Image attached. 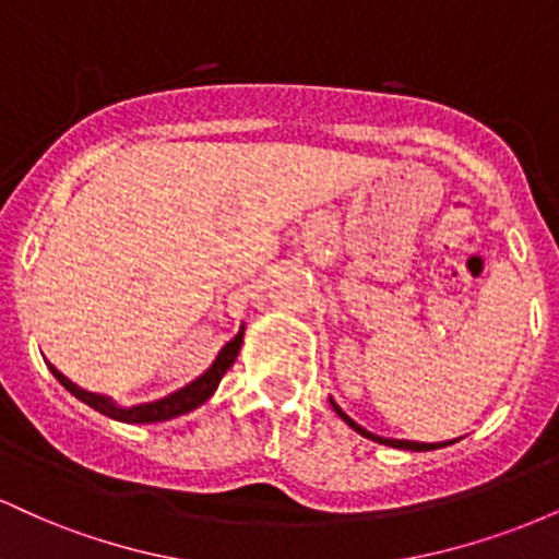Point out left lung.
<instances>
[{
	"label": "left lung",
	"mask_w": 559,
	"mask_h": 559,
	"mask_svg": "<svg viewBox=\"0 0 559 559\" xmlns=\"http://www.w3.org/2000/svg\"><path fill=\"white\" fill-rule=\"evenodd\" d=\"M333 404V409H336L338 413V418H342L346 426H352L355 428L357 433H362L365 439H373V441H378V444H389V447H396V449H413V452H428V449H436V447H447V444H452V441H444V444H420V441H404V439H381V436H376V433H370V431H365V428H360L357 426L355 420L349 418V415L346 413H342V407H338L336 402H331Z\"/></svg>",
	"instance_id": "left-lung-1"
}]
</instances>
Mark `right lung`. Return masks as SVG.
I'll use <instances>...</instances> for the list:
<instances>
[{
	"label": "right lung",
	"instance_id": "obj_1",
	"mask_svg": "<svg viewBox=\"0 0 559 559\" xmlns=\"http://www.w3.org/2000/svg\"><path fill=\"white\" fill-rule=\"evenodd\" d=\"M239 349H241V331L236 333V336L230 338L226 346H223L221 355H217V360L213 362V368H210L207 373L199 376L197 381H191L189 386L178 389L176 394L165 396V400L136 404V407H128V409L115 407V404L107 400V396L92 394V391L79 389L73 381H68V378L62 376L60 370L52 368V365H49V368H52L55 378L70 391V394H75L81 402H86L88 407H94L96 413L107 415V418L123 420V423H159V420H170V418H176V415L189 413V409H194L202 402H207L210 394H213V391L217 389V383H221V378L226 376V370L230 368V365H234L236 355H239Z\"/></svg>",
	"mask_w": 559,
	"mask_h": 559
}]
</instances>
